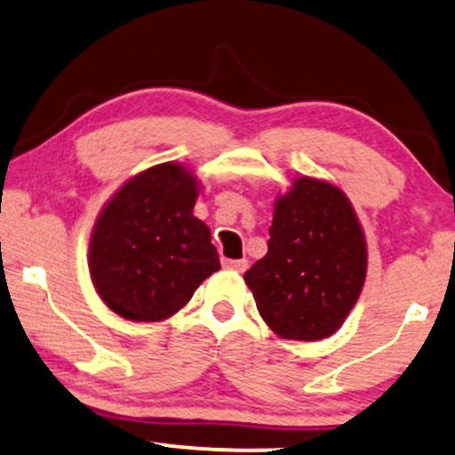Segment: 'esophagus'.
I'll return each instance as SVG.
<instances>
[{
	"instance_id": "esophagus-1",
	"label": "esophagus",
	"mask_w": 455,
	"mask_h": 455,
	"mask_svg": "<svg viewBox=\"0 0 455 455\" xmlns=\"http://www.w3.org/2000/svg\"><path fill=\"white\" fill-rule=\"evenodd\" d=\"M222 264H224V267H227V268H231V270H239V273H243V270L247 268V260H245V258H241V260H228V258H224Z\"/></svg>"
}]
</instances>
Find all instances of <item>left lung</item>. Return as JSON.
Listing matches in <instances>:
<instances>
[{
  "label": "left lung",
  "instance_id": "left-lung-1",
  "mask_svg": "<svg viewBox=\"0 0 455 455\" xmlns=\"http://www.w3.org/2000/svg\"><path fill=\"white\" fill-rule=\"evenodd\" d=\"M268 251L245 273L258 313L287 340H321L340 330L365 283V235L347 195L317 178H296L275 201Z\"/></svg>",
  "mask_w": 455,
  "mask_h": 455
}]
</instances>
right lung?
Segmentation results:
<instances>
[{
  "mask_svg": "<svg viewBox=\"0 0 455 455\" xmlns=\"http://www.w3.org/2000/svg\"><path fill=\"white\" fill-rule=\"evenodd\" d=\"M197 187L193 172L168 161L130 178L102 208L88 267L119 317L168 319L220 268L210 228L193 216Z\"/></svg>",
  "mask_w": 455,
  "mask_h": 455,
  "instance_id": "1",
  "label": "right lung"
}]
</instances>
